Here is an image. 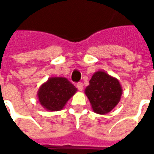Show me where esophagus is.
Returning <instances> with one entry per match:
<instances>
[{
    "label": "esophagus",
    "instance_id": "esophagus-1",
    "mask_svg": "<svg viewBox=\"0 0 154 154\" xmlns=\"http://www.w3.org/2000/svg\"><path fill=\"white\" fill-rule=\"evenodd\" d=\"M76 86H77V88H78V90H79V91H83V84L82 83H78Z\"/></svg>",
    "mask_w": 154,
    "mask_h": 154
}]
</instances>
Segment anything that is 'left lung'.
<instances>
[{
	"label": "left lung",
	"instance_id": "obj_1",
	"mask_svg": "<svg viewBox=\"0 0 154 154\" xmlns=\"http://www.w3.org/2000/svg\"><path fill=\"white\" fill-rule=\"evenodd\" d=\"M85 93L94 112L105 115L119 103L122 88L119 80L104 70L94 73Z\"/></svg>",
	"mask_w": 154,
	"mask_h": 154
}]
</instances>
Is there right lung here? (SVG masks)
I'll use <instances>...</instances> for the list:
<instances>
[{
  "mask_svg": "<svg viewBox=\"0 0 154 154\" xmlns=\"http://www.w3.org/2000/svg\"><path fill=\"white\" fill-rule=\"evenodd\" d=\"M77 88L64 77H50L39 87L38 98L45 110H62L67 101L75 95Z\"/></svg>",
  "mask_w": 154,
  "mask_h": 154,
  "instance_id": "1",
  "label": "right lung"
}]
</instances>
